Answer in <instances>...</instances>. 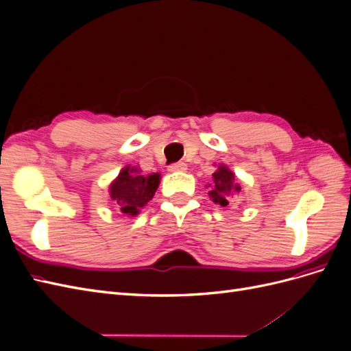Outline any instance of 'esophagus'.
Instances as JSON below:
<instances>
[{
    "mask_svg": "<svg viewBox=\"0 0 351 351\" xmlns=\"http://www.w3.org/2000/svg\"><path fill=\"white\" fill-rule=\"evenodd\" d=\"M168 169L169 171H186L187 165L184 162H174L171 165H168Z\"/></svg>",
    "mask_w": 351,
    "mask_h": 351,
    "instance_id": "esophagus-1",
    "label": "esophagus"
}]
</instances>
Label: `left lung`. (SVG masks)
Returning <instances> with one entry per match:
<instances>
[{
  "label": "left lung",
  "mask_w": 351,
  "mask_h": 351,
  "mask_svg": "<svg viewBox=\"0 0 351 351\" xmlns=\"http://www.w3.org/2000/svg\"><path fill=\"white\" fill-rule=\"evenodd\" d=\"M241 187L239 183H236L234 174H232L227 167L221 165L218 168V171L214 173V186H212L209 196L215 204H219L221 206H227L230 196L239 193Z\"/></svg>",
  "instance_id": "obj_1"
}]
</instances>
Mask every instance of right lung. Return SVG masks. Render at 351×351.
Listing matches in <instances>:
<instances>
[{"label": "right lung", "instance_id": "1", "mask_svg": "<svg viewBox=\"0 0 351 351\" xmlns=\"http://www.w3.org/2000/svg\"><path fill=\"white\" fill-rule=\"evenodd\" d=\"M159 184V174L141 176L137 169L125 167L110 187L112 200L123 214L136 215L149 202Z\"/></svg>", "mask_w": 351, "mask_h": 351}]
</instances>
